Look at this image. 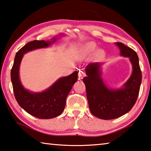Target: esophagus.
I'll return each instance as SVG.
<instances>
[{"label": "esophagus", "mask_w": 151, "mask_h": 151, "mask_svg": "<svg viewBox=\"0 0 151 151\" xmlns=\"http://www.w3.org/2000/svg\"><path fill=\"white\" fill-rule=\"evenodd\" d=\"M85 73H84V71H83V70H80L79 71V73H78V77L80 78H83V77H85Z\"/></svg>", "instance_id": "esophagus-1"}]
</instances>
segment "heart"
I'll return each instance as SVG.
<instances>
[{
  "instance_id": "1",
  "label": "heart",
  "mask_w": 151,
  "mask_h": 151,
  "mask_svg": "<svg viewBox=\"0 0 151 151\" xmlns=\"http://www.w3.org/2000/svg\"><path fill=\"white\" fill-rule=\"evenodd\" d=\"M96 48V45L95 42H89L86 43V44L83 46V47L81 48V51L83 52V55H90L92 54ZM105 55L104 51L102 49L97 50L94 54V57L96 59L100 60L102 59Z\"/></svg>"
}]
</instances>
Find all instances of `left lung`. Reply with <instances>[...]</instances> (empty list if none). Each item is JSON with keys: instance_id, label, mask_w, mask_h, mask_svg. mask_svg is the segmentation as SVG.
Listing matches in <instances>:
<instances>
[{"instance_id": "obj_1", "label": "left lung", "mask_w": 151, "mask_h": 151, "mask_svg": "<svg viewBox=\"0 0 151 151\" xmlns=\"http://www.w3.org/2000/svg\"><path fill=\"white\" fill-rule=\"evenodd\" d=\"M116 45L121 55L129 57L132 65V73L124 88L119 90L107 88L101 78L99 63L88 65L85 69L86 76L83 78L90 111L94 116L104 120L116 119L131 111L137 100L142 81L137 52L122 42Z\"/></svg>"}]
</instances>
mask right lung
I'll use <instances>...</instances> for the list:
<instances>
[{
    "label": "right lung",
    "mask_w": 151,
    "mask_h": 151,
    "mask_svg": "<svg viewBox=\"0 0 151 151\" xmlns=\"http://www.w3.org/2000/svg\"><path fill=\"white\" fill-rule=\"evenodd\" d=\"M45 40H33L27 43L18 51L15 56L11 76L15 99L20 107L37 118L48 119L59 116L65 107L66 96L78 79L77 71L60 78L47 91L32 93L24 89L19 79V67L24 53L37 48L47 47L54 42Z\"/></svg>",
    "instance_id": "1"
}]
</instances>
